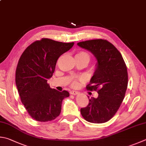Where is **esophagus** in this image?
Returning <instances> with one entry per match:
<instances>
[{"label":"esophagus","mask_w":146,"mask_h":146,"mask_svg":"<svg viewBox=\"0 0 146 146\" xmlns=\"http://www.w3.org/2000/svg\"><path fill=\"white\" fill-rule=\"evenodd\" d=\"M70 93L72 95H77L78 94V92H77V91H75V90H72L70 92Z\"/></svg>","instance_id":"1"}]
</instances>
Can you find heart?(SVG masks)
Listing matches in <instances>:
<instances>
[{
    "mask_svg": "<svg viewBox=\"0 0 146 146\" xmlns=\"http://www.w3.org/2000/svg\"><path fill=\"white\" fill-rule=\"evenodd\" d=\"M76 56L77 57H79V58H84V59H86L88 62H90V60H91V56L90 55L89 53H88L86 51H79L78 53H77L76 54ZM78 80H80V81H82V79L80 78V79H73L72 80V83H71V84H72V86H76L78 85Z\"/></svg>",
    "mask_w": 146,
    "mask_h": 146,
    "instance_id": "heart-1",
    "label": "heart"
}]
</instances>
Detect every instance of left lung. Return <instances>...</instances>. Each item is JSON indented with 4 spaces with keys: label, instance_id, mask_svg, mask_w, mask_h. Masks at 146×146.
I'll return each instance as SVG.
<instances>
[{
    "label": "left lung",
    "instance_id": "obj_1",
    "mask_svg": "<svg viewBox=\"0 0 146 146\" xmlns=\"http://www.w3.org/2000/svg\"><path fill=\"white\" fill-rule=\"evenodd\" d=\"M88 49L97 60V67L86 89L98 93L89 99L88 106L81 109L87 121H108L120 107L128 86V72L124 60L117 49L106 39H93L78 43Z\"/></svg>",
    "mask_w": 146,
    "mask_h": 146
}]
</instances>
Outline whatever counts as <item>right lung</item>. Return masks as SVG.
<instances>
[{
    "label": "right lung",
    "mask_w": 146,
    "mask_h": 146,
    "mask_svg": "<svg viewBox=\"0 0 146 146\" xmlns=\"http://www.w3.org/2000/svg\"><path fill=\"white\" fill-rule=\"evenodd\" d=\"M74 44L42 38L29 46L19 59L16 84L22 104L34 119L46 122L56 119L63 100L69 97L67 91L51 89L47 81L53 76L58 58Z\"/></svg>",
    "instance_id": "right-lung-1"
}]
</instances>
